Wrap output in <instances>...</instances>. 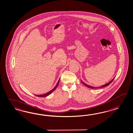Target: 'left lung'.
Here are the masks:
<instances>
[{
	"label": "left lung",
	"mask_w": 133,
	"mask_h": 133,
	"mask_svg": "<svg viewBox=\"0 0 133 133\" xmlns=\"http://www.w3.org/2000/svg\"><path fill=\"white\" fill-rule=\"evenodd\" d=\"M114 79V78H113V79L112 80V81H110L109 82H108V83H107V84H106L104 85H102V86H101V87H97V88H101V87H106V86H108L112 81H113V80ZM81 82L84 85H85V86H86L87 87H89V88H92V89H95L96 88L95 87H92V86H89V85H88L86 84H85V83H84L83 82H82V81H81Z\"/></svg>",
	"instance_id": "left-lung-1"
}]
</instances>
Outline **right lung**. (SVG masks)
<instances>
[{
  "mask_svg": "<svg viewBox=\"0 0 133 133\" xmlns=\"http://www.w3.org/2000/svg\"><path fill=\"white\" fill-rule=\"evenodd\" d=\"M59 81H60V79H59V81H58V82H57V84L56 85V86H55V87L53 89H52L51 91H50V92H48V93H46V94H43V95H36V96H37V97H46V96H48V95H49L50 94H51V93H52V92H54V91H55V90L56 89V88H57V87L58 86V83H59Z\"/></svg>",
  "mask_w": 133,
  "mask_h": 133,
  "instance_id": "1",
  "label": "right lung"
}]
</instances>
